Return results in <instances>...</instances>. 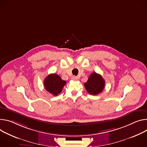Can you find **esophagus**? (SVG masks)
<instances>
[{"instance_id": "esophagus-1", "label": "esophagus", "mask_w": 147, "mask_h": 147, "mask_svg": "<svg viewBox=\"0 0 147 147\" xmlns=\"http://www.w3.org/2000/svg\"><path fill=\"white\" fill-rule=\"evenodd\" d=\"M71 79L73 80H74V81H76V80H77L78 78H77L76 76H73V77H71Z\"/></svg>"}]
</instances>
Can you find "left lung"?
I'll list each match as a JSON object with an SVG mask.
<instances>
[{
  "instance_id": "8db88e82",
  "label": "left lung",
  "mask_w": 147,
  "mask_h": 147,
  "mask_svg": "<svg viewBox=\"0 0 147 147\" xmlns=\"http://www.w3.org/2000/svg\"><path fill=\"white\" fill-rule=\"evenodd\" d=\"M87 91L91 95H97L102 91L105 86V81L100 74L92 73L84 83Z\"/></svg>"
}]
</instances>
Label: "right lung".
Returning <instances> with one entry per match:
<instances>
[{
	"instance_id": "right-lung-1",
	"label": "right lung",
	"mask_w": 147,
	"mask_h": 147,
	"mask_svg": "<svg viewBox=\"0 0 147 147\" xmlns=\"http://www.w3.org/2000/svg\"><path fill=\"white\" fill-rule=\"evenodd\" d=\"M66 82L56 74H50L45 78L44 86L46 90L53 96H57L61 92Z\"/></svg>"
}]
</instances>
